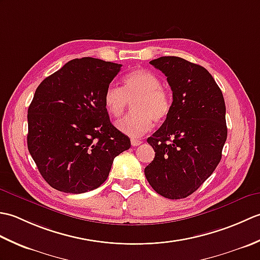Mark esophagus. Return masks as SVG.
<instances>
[{"mask_svg":"<svg viewBox=\"0 0 260 260\" xmlns=\"http://www.w3.org/2000/svg\"><path fill=\"white\" fill-rule=\"evenodd\" d=\"M141 143H142L141 140H135V139H132V140H131L132 146H139V145L141 144Z\"/></svg>","mask_w":260,"mask_h":260,"instance_id":"obj_1","label":"esophagus"}]
</instances>
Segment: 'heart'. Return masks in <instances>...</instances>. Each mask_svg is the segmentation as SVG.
<instances>
[{"mask_svg":"<svg viewBox=\"0 0 260 260\" xmlns=\"http://www.w3.org/2000/svg\"><path fill=\"white\" fill-rule=\"evenodd\" d=\"M134 103L133 114L116 123L117 129L129 137H141L153 127V121L161 123L171 110V98L161 86L158 77L145 69H136L124 77V88L110 84L104 95L107 112L118 117L129 102Z\"/></svg>","mask_w":260,"mask_h":260,"instance_id":"1","label":"heart"}]
</instances>
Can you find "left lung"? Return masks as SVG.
Here are the masks:
<instances>
[{"label":"left lung","instance_id":"1","mask_svg":"<svg viewBox=\"0 0 260 260\" xmlns=\"http://www.w3.org/2000/svg\"><path fill=\"white\" fill-rule=\"evenodd\" d=\"M167 76L173 102L147 139L155 157L144 173L158 194L178 200L197 191L217 168L227 140L222 92L202 66L179 57L150 61Z\"/></svg>","mask_w":260,"mask_h":260}]
</instances>
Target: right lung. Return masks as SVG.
<instances>
[{"label":"right lung","mask_w":260,"mask_h":260,"mask_svg":"<svg viewBox=\"0 0 260 260\" xmlns=\"http://www.w3.org/2000/svg\"><path fill=\"white\" fill-rule=\"evenodd\" d=\"M121 64L70 60L38 86L27 109V148L53 189L84 193L108 178L128 137L110 123L104 95Z\"/></svg>","instance_id":"1"}]
</instances>
